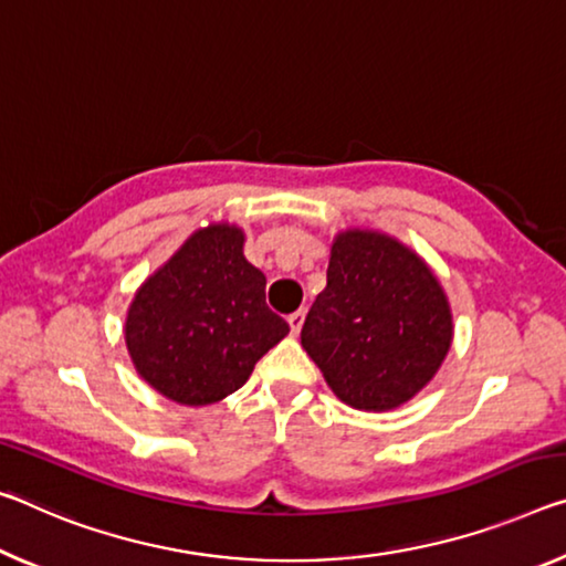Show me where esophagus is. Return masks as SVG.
I'll list each match as a JSON object with an SVG mask.
<instances>
[{
    "mask_svg": "<svg viewBox=\"0 0 566 566\" xmlns=\"http://www.w3.org/2000/svg\"><path fill=\"white\" fill-rule=\"evenodd\" d=\"M286 322H290V329H292V335L297 337V335H300V329H302V325H304V310L292 312V315L286 317Z\"/></svg>",
    "mask_w": 566,
    "mask_h": 566,
    "instance_id": "34e87169",
    "label": "esophagus"
}]
</instances>
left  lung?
<instances>
[{
	"label": "left lung",
	"mask_w": 566,
	"mask_h": 566,
	"mask_svg": "<svg viewBox=\"0 0 566 566\" xmlns=\"http://www.w3.org/2000/svg\"><path fill=\"white\" fill-rule=\"evenodd\" d=\"M451 337V307L423 259L375 231L335 239L302 347L339 400L357 410L402 406L433 378Z\"/></svg>",
	"instance_id": "obj_1"
}]
</instances>
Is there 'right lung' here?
I'll use <instances>...</instances> for the list:
<instances>
[{
    "label": "right lung",
    "mask_w": 566,
    "mask_h": 566,
    "mask_svg": "<svg viewBox=\"0 0 566 566\" xmlns=\"http://www.w3.org/2000/svg\"><path fill=\"white\" fill-rule=\"evenodd\" d=\"M229 223L196 231L136 292L125 345L140 378L181 406H209L249 380L290 332L266 307V276Z\"/></svg>",
    "instance_id": "obj_1"
}]
</instances>
